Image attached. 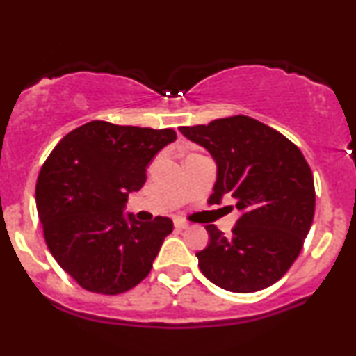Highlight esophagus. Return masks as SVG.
Listing matches in <instances>:
<instances>
[{"mask_svg":"<svg viewBox=\"0 0 356 356\" xmlns=\"http://www.w3.org/2000/svg\"><path fill=\"white\" fill-rule=\"evenodd\" d=\"M174 225H175V229H179V230L189 229V224H187V222L181 220V219H175V220H174Z\"/></svg>","mask_w":356,"mask_h":356,"instance_id":"1","label":"esophagus"}]
</instances>
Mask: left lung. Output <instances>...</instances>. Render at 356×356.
<instances>
[{
	"mask_svg": "<svg viewBox=\"0 0 356 356\" xmlns=\"http://www.w3.org/2000/svg\"><path fill=\"white\" fill-rule=\"evenodd\" d=\"M179 131L216 161L209 204L229 194L241 212L230 237L205 225L211 242L195 254L200 272L235 293L273 285L297 260L314 220V174L300 149L248 115Z\"/></svg>",
	"mask_w": 356,
	"mask_h": 356,
	"instance_id": "left-lung-1",
	"label": "left lung"
}]
</instances>
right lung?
<instances>
[{
	"label": "right lung",
	"mask_w": 356,
	"mask_h": 356,
	"mask_svg": "<svg viewBox=\"0 0 356 356\" xmlns=\"http://www.w3.org/2000/svg\"><path fill=\"white\" fill-rule=\"evenodd\" d=\"M172 129L92 121L64 136L42 165L36 207L54 260L89 292L118 295L149 275L172 220L124 213Z\"/></svg>",
	"instance_id": "obj_1"
}]
</instances>
